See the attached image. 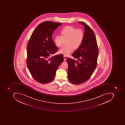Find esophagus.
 Wrapping results in <instances>:
<instances>
[{
    "mask_svg": "<svg viewBox=\"0 0 125 125\" xmlns=\"http://www.w3.org/2000/svg\"><path fill=\"white\" fill-rule=\"evenodd\" d=\"M63 58H64V61H65L66 60V57L65 56H63Z\"/></svg>",
    "mask_w": 125,
    "mask_h": 125,
    "instance_id": "esophagus-1",
    "label": "esophagus"
}]
</instances>
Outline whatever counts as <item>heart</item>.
Returning a JSON list of instances; mask_svg holds the SVG:
<instances>
[{
  "instance_id": "heart-1",
  "label": "heart",
  "mask_w": 125,
  "mask_h": 125,
  "mask_svg": "<svg viewBox=\"0 0 125 125\" xmlns=\"http://www.w3.org/2000/svg\"><path fill=\"white\" fill-rule=\"evenodd\" d=\"M61 35H57L54 38L55 43L57 47H62L66 41L67 45L62 48L59 53L68 56L81 46L84 39V31L81 29H77L71 26H66L61 31Z\"/></svg>"
}]
</instances>
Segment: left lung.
<instances>
[{
  "label": "left lung",
  "mask_w": 125,
  "mask_h": 125,
  "mask_svg": "<svg viewBox=\"0 0 125 125\" xmlns=\"http://www.w3.org/2000/svg\"><path fill=\"white\" fill-rule=\"evenodd\" d=\"M84 27L82 43L72 56L77 61L68 57V78L71 83L80 84L87 81L93 74L97 64L98 49L94 32L87 24L79 21Z\"/></svg>",
  "instance_id": "obj_1"
}]
</instances>
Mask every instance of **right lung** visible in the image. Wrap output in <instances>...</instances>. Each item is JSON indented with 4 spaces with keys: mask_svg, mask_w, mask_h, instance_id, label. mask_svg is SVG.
<instances>
[{
    "mask_svg": "<svg viewBox=\"0 0 125 125\" xmlns=\"http://www.w3.org/2000/svg\"><path fill=\"white\" fill-rule=\"evenodd\" d=\"M62 24L43 22L38 25L30 38L27 48L26 63L31 75L38 82L45 84L52 82L59 65L63 61L62 54L50 58L58 51L52 36Z\"/></svg>",
    "mask_w": 125,
    "mask_h": 125,
    "instance_id": "obj_1",
    "label": "right lung"
}]
</instances>
